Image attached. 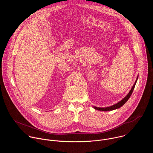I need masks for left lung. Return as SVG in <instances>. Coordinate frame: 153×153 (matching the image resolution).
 Segmentation results:
<instances>
[{"mask_svg": "<svg viewBox=\"0 0 153 153\" xmlns=\"http://www.w3.org/2000/svg\"><path fill=\"white\" fill-rule=\"evenodd\" d=\"M138 78V77H137ZM136 82L137 80L136 81L135 83L134 84L133 86L132 87L131 90H130V91L129 92V93L128 94V95L123 99H122L121 101H120L119 102H118L117 103L113 105V106H109V107H107V108H97V107H94L96 110H100V111H111V110H115V109H117V108H119L120 107H121L122 105H123L126 102L127 100L129 99V98L130 97V96H131L132 93H133V91L134 89V87H135V85H136Z\"/></svg>", "mask_w": 153, "mask_h": 153, "instance_id": "obj_1", "label": "left lung"}]
</instances>
